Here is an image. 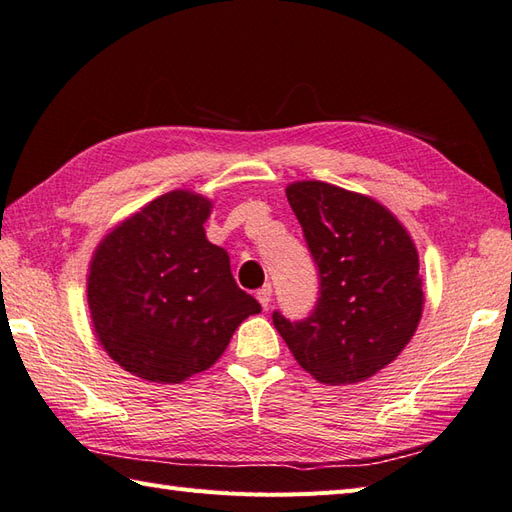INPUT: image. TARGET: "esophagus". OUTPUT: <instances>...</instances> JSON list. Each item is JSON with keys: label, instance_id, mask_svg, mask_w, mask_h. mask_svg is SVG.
Segmentation results:
<instances>
[{"label": "esophagus", "instance_id": "obj_1", "mask_svg": "<svg viewBox=\"0 0 512 512\" xmlns=\"http://www.w3.org/2000/svg\"><path fill=\"white\" fill-rule=\"evenodd\" d=\"M271 295H274V289H271V285H265V287H260L258 291H256V298H258V302L265 306H269V302H271Z\"/></svg>", "mask_w": 512, "mask_h": 512}]
</instances>
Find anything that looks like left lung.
I'll use <instances>...</instances> for the list:
<instances>
[{
  "label": "left lung",
  "instance_id": "1",
  "mask_svg": "<svg viewBox=\"0 0 512 512\" xmlns=\"http://www.w3.org/2000/svg\"><path fill=\"white\" fill-rule=\"evenodd\" d=\"M320 274L304 320L274 311L295 361L320 383L370 379L410 342L423 313L418 254L405 227L370 197L324 181L287 188Z\"/></svg>",
  "mask_w": 512,
  "mask_h": 512
}]
</instances>
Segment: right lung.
<instances>
[{"label":"right lung","mask_w":512,"mask_h":512,"mask_svg":"<svg viewBox=\"0 0 512 512\" xmlns=\"http://www.w3.org/2000/svg\"><path fill=\"white\" fill-rule=\"evenodd\" d=\"M210 201L186 190L157 197L96 249L87 302L102 348L153 383L208 370L245 317L260 313L238 289L230 256L203 223Z\"/></svg>","instance_id":"right-lung-1"}]
</instances>
